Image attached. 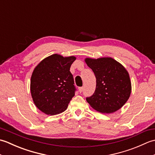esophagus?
Returning a JSON list of instances; mask_svg holds the SVG:
<instances>
[{
	"mask_svg": "<svg viewBox=\"0 0 155 155\" xmlns=\"http://www.w3.org/2000/svg\"><path fill=\"white\" fill-rule=\"evenodd\" d=\"M83 89H84V88H83V87H79V88H78V91H79L80 93H82V92L83 91Z\"/></svg>",
	"mask_w": 155,
	"mask_h": 155,
	"instance_id": "1",
	"label": "esophagus"
}]
</instances>
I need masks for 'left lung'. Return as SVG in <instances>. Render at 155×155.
<instances>
[{
    "label": "left lung",
    "instance_id": "left-lung-1",
    "mask_svg": "<svg viewBox=\"0 0 155 155\" xmlns=\"http://www.w3.org/2000/svg\"><path fill=\"white\" fill-rule=\"evenodd\" d=\"M85 62L97 79L94 94L86 98L88 104L103 113H112L120 109L131 93V83L127 71L112 58H87Z\"/></svg>",
    "mask_w": 155,
    "mask_h": 155
}]
</instances>
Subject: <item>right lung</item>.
Segmentation results:
<instances>
[{"label": "right lung", "mask_w": 155, "mask_h": 155, "mask_svg": "<svg viewBox=\"0 0 155 155\" xmlns=\"http://www.w3.org/2000/svg\"><path fill=\"white\" fill-rule=\"evenodd\" d=\"M76 58L57 54L45 58L32 72L31 95L39 110L50 115L64 112L74 96L76 87L71 66Z\"/></svg>", "instance_id": "obj_1"}]
</instances>
